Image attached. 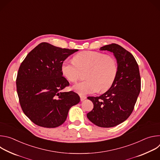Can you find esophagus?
<instances>
[{"label": "esophagus", "instance_id": "34e87169", "mask_svg": "<svg viewBox=\"0 0 160 160\" xmlns=\"http://www.w3.org/2000/svg\"><path fill=\"white\" fill-rule=\"evenodd\" d=\"M80 100H81V101H84V100L87 98V97H86V96H82V95H80Z\"/></svg>", "mask_w": 160, "mask_h": 160}]
</instances>
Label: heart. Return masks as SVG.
Returning a JSON list of instances; mask_svg holds the SVG:
<instances>
[{"instance_id":"obj_1","label":"heart","mask_w":160,"mask_h":160,"mask_svg":"<svg viewBox=\"0 0 160 160\" xmlns=\"http://www.w3.org/2000/svg\"><path fill=\"white\" fill-rule=\"evenodd\" d=\"M61 70L64 77L72 82L80 78L82 70H87L85 75L87 79L73 87L77 92L85 95L109 90L116 79L118 64L116 59L111 55L85 51L77 54L73 61L64 60Z\"/></svg>"}]
</instances>
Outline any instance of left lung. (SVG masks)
Returning <instances> with one entry per match:
<instances>
[{
    "instance_id": "1",
    "label": "left lung",
    "mask_w": 160,
    "mask_h": 160,
    "mask_svg": "<svg viewBox=\"0 0 160 160\" xmlns=\"http://www.w3.org/2000/svg\"><path fill=\"white\" fill-rule=\"evenodd\" d=\"M101 51L112 52L118 63V73L111 87L99 97H88L93 109L88 119L96 125L109 128L125 121L132 114L141 91L139 66L133 55L116 43L106 45Z\"/></svg>"
}]
</instances>
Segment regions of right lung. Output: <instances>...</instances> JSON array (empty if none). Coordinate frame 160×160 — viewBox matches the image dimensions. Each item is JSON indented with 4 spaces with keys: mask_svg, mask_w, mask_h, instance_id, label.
<instances>
[{
    "mask_svg": "<svg viewBox=\"0 0 160 160\" xmlns=\"http://www.w3.org/2000/svg\"><path fill=\"white\" fill-rule=\"evenodd\" d=\"M77 49H62L42 42L30 51L19 68L16 89L21 109L35 124L55 128L66 120L69 109L80 102L62 77V62Z\"/></svg>",
    "mask_w": 160,
    "mask_h": 160,
    "instance_id": "add662e5",
    "label": "right lung"
}]
</instances>
